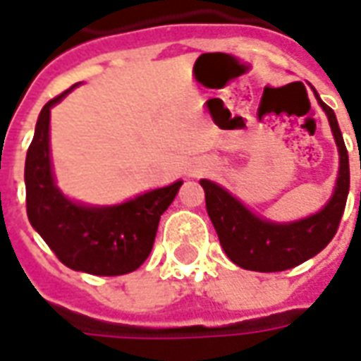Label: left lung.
Segmentation results:
<instances>
[{"instance_id": "8db88e82", "label": "left lung", "mask_w": 361, "mask_h": 361, "mask_svg": "<svg viewBox=\"0 0 361 361\" xmlns=\"http://www.w3.org/2000/svg\"><path fill=\"white\" fill-rule=\"evenodd\" d=\"M315 96L329 118L334 141L341 152V170H338L336 188L323 211H319L310 219L290 222V224H272L247 211L238 199H234L220 185L209 180H201L207 212L219 234L220 245L226 251L230 261H234L242 269L276 272L302 265L303 261L325 250L338 230L350 189L348 150L342 139L334 111L319 98L317 92Z\"/></svg>"}]
</instances>
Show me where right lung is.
<instances>
[{"mask_svg":"<svg viewBox=\"0 0 361 361\" xmlns=\"http://www.w3.org/2000/svg\"><path fill=\"white\" fill-rule=\"evenodd\" d=\"M69 90L51 98L36 121L25 162L28 220L69 269L98 276L127 274L149 257L160 216L176 199L181 181L116 207H82L66 199L51 176L50 108Z\"/></svg>","mask_w":361,"mask_h":361,"instance_id":"right-lung-1","label":"right lung"}]
</instances>
